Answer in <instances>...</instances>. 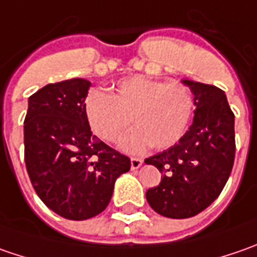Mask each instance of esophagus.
I'll return each instance as SVG.
<instances>
[{
    "mask_svg": "<svg viewBox=\"0 0 257 257\" xmlns=\"http://www.w3.org/2000/svg\"><path fill=\"white\" fill-rule=\"evenodd\" d=\"M142 164H143V160H142V159H139V157H132V169H133V170L139 169Z\"/></svg>",
    "mask_w": 257,
    "mask_h": 257,
    "instance_id": "esophagus-1",
    "label": "esophagus"
}]
</instances>
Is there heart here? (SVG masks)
Listing matches in <instances>:
<instances>
[{"instance_id":"obj_1","label":"heart","mask_w":257,"mask_h":257,"mask_svg":"<svg viewBox=\"0 0 257 257\" xmlns=\"http://www.w3.org/2000/svg\"><path fill=\"white\" fill-rule=\"evenodd\" d=\"M193 110L189 88L144 75L118 81L111 94L91 90L84 98L85 118L105 142H115L132 121L137 125L121 140V147L132 153L150 144L157 150L174 146L187 132Z\"/></svg>"}]
</instances>
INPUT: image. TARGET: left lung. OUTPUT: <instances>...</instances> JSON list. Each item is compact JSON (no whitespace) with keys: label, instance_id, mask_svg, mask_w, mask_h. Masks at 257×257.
Wrapping results in <instances>:
<instances>
[{"label":"left lung","instance_id":"obj_1","mask_svg":"<svg viewBox=\"0 0 257 257\" xmlns=\"http://www.w3.org/2000/svg\"><path fill=\"white\" fill-rule=\"evenodd\" d=\"M194 94V117L179 143L146 159L163 174L146 192L154 212L187 219L209 207L222 193L232 173L236 143L234 114L223 90L183 80Z\"/></svg>","mask_w":257,"mask_h":257}]
</instances>
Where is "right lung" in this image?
I'll return each mask as SVG.
<instances>
[{"label": "right lung", "instance_id": "add662e5", "mask_svg": "<svg viewBox=\"0 0 257 257\" xmlns=\"http://www.w3.org/2000/svg\"><path fill=\"white\" fill-rule=\"evenodd\" d=\"M90 81L71 78L40 88L28 98L24 159L31 184L53 212L85 220L103 212L115 179L130 159L93 136L85 118Z\"/></svg>", "mask_w": 257, "mask_h": 257}]
</instances>
